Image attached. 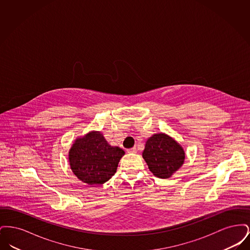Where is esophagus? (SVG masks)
<instances>
[{
	"label": "esophagus",
	"mask_w": 250,
	"mask_h": 250,
	"mask_svg": "<svg viewBox=\"0 0 250 250\" xmlns=\"http://www.w3.org/2000/svg\"><path fill=\"white\" fill-rule=\"evenodd\" d=\"M127 153H129V154L137 153V149H136V147H133V148H131V149H128V150H127Z\"/></svg>",
	"instance_id": "1"
}]
</instances>
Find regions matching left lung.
Here are the masks:
<instances>
[{"label": "left lung", "instance_id": "left-lung-1", "mask_svg": "<svg viewBox=\"0 0 250 250\" xmlns=\"http://www.w3.org/2000/svg\"><path fill=\"white\" fill-rule=\"evenodd\" d=\"M143 157L155 176L168 179L184 164L186 154L173 138L165 133H157L145 143Z\"/></svg>", "mask_w": 250, "mask_h": 250}]
</instances>
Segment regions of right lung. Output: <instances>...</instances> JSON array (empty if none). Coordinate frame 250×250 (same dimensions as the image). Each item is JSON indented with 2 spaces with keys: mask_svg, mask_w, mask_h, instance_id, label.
Returning a JSON list of instances; mask_svg holds the SVG:
<instances>
[{
  "mask_svg": "<svg viewBox=\"0 0 250 250\" xmlns=\"http://www.w3.org/2000/svg\"><path fill=\"white\" fill-rule=\"evenodd\" d=\"M125 151L111 146L100 131H90L78 137L68 152L72 172L91 186L102 185L111 178Z\"/></svg>",
  "mask_w": 250,
  "mask_h": 250,
  "instance_id": "right-lung-1",
  "label": "right lung"
}]
</instances>
